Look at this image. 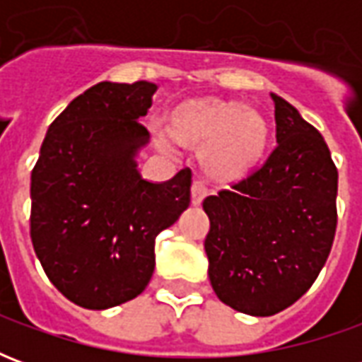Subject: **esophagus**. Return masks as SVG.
Instances as JSON below:
<instances>
[{"label": "esophagus", "mask_w": 362, "mask_h": 362, "mask_svg": "<svg viewBox=\"0 0 362 362\" xmlns=\"http://www.w3.org/2000/svg\"><path fill=\"white\" fill-rule=\"evenodd\" d=\"M207 196V189L202 182H194L192 184V205H199L204 202V197Z\"/></svg>", "instance_id": "esophagus-1"}]
</instances>
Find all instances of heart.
Here are the masks:
<instances>
[{
  "label": "heart",
  "mask_w": 362,
  "mask_h": 362,
  "mask_svg": "<svg viewBox=\"0 0 362 362\" xmlns=\"http://www.w3.org/2000/svg\"><path fill=\"white\" fill-rule=\"evenodd\" d=\"M168 134L189 149L204 174L217 184H235L250 176L262 163L269 143V124L254 108L236 100L204 96L178 104L168 118ZM170 137L155 129L160 149L170 151Z\"/></svg>",
  "instance_id": "obj_1"
}]
</instances>
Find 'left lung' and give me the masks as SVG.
<instances>
[{"label": "left lung", "instance_id": "8db88e82", "mask_svg": "<svg viewBox=\"0 0 362 362\" xmlns=\"http://www.w3.org/2000/svg\"><path fill=\"white\" fill-rule=\"evenodd\" d=\"M272 100L277 147L266 165L204 199L211 287L250 316L285 310L312 287L337 227V168L324 137L285 98Z\"/></svg>", "mask_w": 362, "mask_h": 362}]
</instances>
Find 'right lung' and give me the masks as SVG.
Masks as SVG:
<instances>
[{
  "label": "right lung",
  "instance_id": "obj_1",
  "mask_svg": "<svg viewBox=\"0 0 362 362\" xmlns=\"http://www.w3.org/2000/svg\"><path fill=\"white\" fill-rule=\"evenodd\" d=\"M157 85L103 81L48 127L30 174V238L48 279L71 303L106 310L141 295L155 269V238L189 205L192 173L149 182L137 153L139 119Z\"/></svg>",
  "mask_w": 362,
  "mask_h": 362
}]
</instances>
